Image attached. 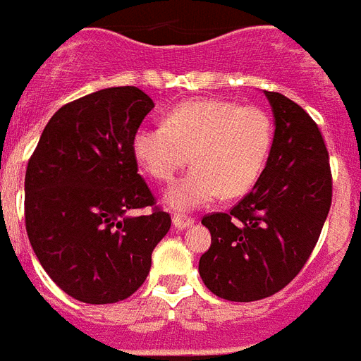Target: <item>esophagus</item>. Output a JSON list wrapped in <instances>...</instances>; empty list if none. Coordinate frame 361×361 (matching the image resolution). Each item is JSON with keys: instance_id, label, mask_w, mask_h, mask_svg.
Wrapping results in <instances>:
<instances>
[{"instance_id": "obj_1", "label": "esophagus", "mask_w": 361, "mask_h": 361, "mask_svg": "<svg viewBox=\"0 0 361 361\" xmlns=\"http://www.w3.org/2000/svg\"><path fill=\"white\" fill-rule=\"evenodd\" d=\"M172 224H173V228H178V229H185V228H189V226H193V224H195V218H191V216L173 214Z\"/></svg>"}]
</instances>
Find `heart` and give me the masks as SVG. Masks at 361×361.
I'll list each match as a JSON object with an SVG mask.
<instances>
[{
	"instance_id": "1",
	"label": "heart",
	"mask_w": 361,
	"mask_h": 361,
	"mask_svg": "<svg viewBox=\"0 0 361 361\" xmlns=\"http://www.w3.org/2000/svg\"><path fill=\"white\" fill-rule=\"evenodd\" d=\"M274 143L269 114L229 99H189L170 109L164 126H143L133 135L137 164L153 180L170 183L181 168H195L166 193L176 210L202 207L221 195L239 197L262 176Z\"/></svg>"
}]
</instances>
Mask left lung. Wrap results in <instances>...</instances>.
<instances>
[{"mask_svg":"<svg viewBox=\"0 0 361 361\" xmlns=\"http://www.w3.org/2000/svg\"><path fill=\"white\" fill-rule=\"evenodd\" d=\"M276 133L255 189L229 212L202 218L212 245L199 274L216 296L252 302L295 279L322 233L333 197L329 153L317 124L302 106L266 92Z\"/></svg>","mask_w":361,"mask_h":361,"instance_id":"1","label":"left lung"}]
</instances>
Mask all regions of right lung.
Returning <instances> with one entry per match:
<instances>
[{
    "instance_id": "1",
    "label": "right lung",
    "mask_w": 361,
    "mask_h": 361,
    "mask_svg": "<svg viewBox=\"0 0 361 361\" xmlns=\"http://www.w3.org/2000/svg\"><path fill=\"white\" fill-rule=\"evenodd\" d=\"M153 106L133 85L71 101L47 122L28 160L26 233L47 276L80 302L132 296L172 226L137 173L132 149ZM143 207L149 212L129 216Z\"/></svg>"
}]
</instances>
